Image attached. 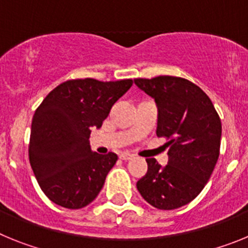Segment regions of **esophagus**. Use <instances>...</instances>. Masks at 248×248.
Instances as JSON below:
<instances>
[{"mask_svg": "<svg viewBox=\"0 0 248 248\" xmlns=\"http://www.w3.org/2000/svg\"><path fill=\"white\" fill-rule=\"evenodd\" d=\"M134 157V155H131V154H128V153H124V154L120 155V159L122 160H130Z\"/></svg>", "mask_w": 248, "mask_h": 248, "instance_id": "1", "label": "esophagus"}]
</instances>
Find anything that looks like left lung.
<instances>
[{
  "label": "left lung",
  "instance_id": "8db88e82",
  "mask_svg": "<svg viewBox=\"0 0 248 248\" xmlns=\"http://www.w3.org/2000/svg\"><path fill=\"white\" fill-rule=\"evenodd\" d=\"M134 83L155 100L156 135L169 139L168 164L146 159L148 172L137 187L156 209H177L200 194L214 171L220 155V117L205 92L180 77L138 78Z\"/></svg>",
  "mask_w": 248,
  "mask_h": 248
}]
</instances>
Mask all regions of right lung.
<instances>
[{"label": "right lung", "mask_w": 248, "mask_h": 248, "mask_svg": "<svg viewBox=\"0 0 248 248\" xmlns=\"http://www.w3.org/2000/svg\"><path fill=\"white\" fill-rule=\"evenodd\" d=\"M133 80L72 79L43 99L32 119L30 163L42 191L65 209H82L97 198L118 155L91 149L92 128L99 129Z\"/></svg>", "instance_id": "add662e5"}]
</instances>
